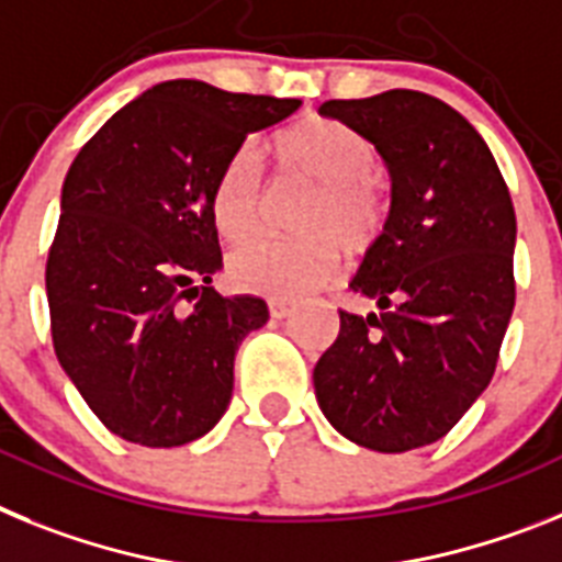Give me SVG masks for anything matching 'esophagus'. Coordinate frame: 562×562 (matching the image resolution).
Segmentation results:
<instances>
[{
	"instance_id": "1",
	"label": "esophagus",
	"mask_w": 562,
	"mask_h": 562,
	"mask_svg": "<svg viewBox=\"0 0 562 562\" xmlns=\"http://www.w3.org/2000/svg\"><path fill=\"white\" fill-rule=\"evenodd\" d=\"M268 311H271V316H274V319H285V316L294 311V302H291V300H271V302H268Z\"/></svg>"
}]
</instances>
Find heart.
Masks as SVG:
<instances>
[{"instance_id": "1", "label": "heart", "mask_w": 562, "mask_h": 562, "mask_svg": "<svg viewBox=\"0 0 562 562\" xmlns=\"http://www.w3.org/2000/svg\"><path fill=\"white\" fill-rule=\"evenodd\" d=\"M274 160L288 187L314 189L296 217L300 240H260L228 257V277L243 291L296 296L334 274L341 251L362 257L387 228L379 187V153L364 135L334 119H305L274 135ZM271 194L251 149L226 160L212 189L214 226L228 243L262 232Z\"/></svg>"}]
</instances>
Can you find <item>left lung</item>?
<instances>
[{
  "label": "left lung",
  "instance_id": "obj_1",
  "mask_svg": "<svg viewBox=\"0 0 562 562\" xmlns=\"http://www.w3.org/2000/svg\"><path fill=\"white\" fill-rule=\"evenodd\" d=\"M319 115L364 135L393 189L382 240L350 282L379 314L339 311L316 402L359 447L418 450L492 382L515 308V206L486 140L427 92L325 101Z\"/></svg>",
  "mask_w": 562,
  "mask_h": 562
}]
</instances>
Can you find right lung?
Wrapping results in <instances>:
<instances>
[{
  "label": "right lung",
  "mask_w": 562,
  "mask_h": 562,
  "mask_svg": "<svg viewBox=\"0 0 562 562\" xmlns=\"http://www.w3.org/2000/svg\"><path fill=\"white\" fill-rule=\"evenodd\" d=\"M300 104L164 81L121 106L72 160L45 271L53 348L124 441L180 447L226 413L234 353L266 325L268 305L212 288L223 268L212 189L248 135Z\"/></svg>",
  "instance_id": "1"
}]
</instances>
